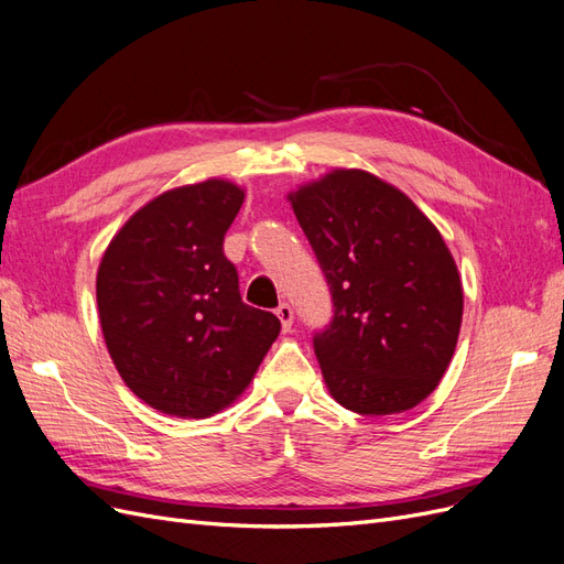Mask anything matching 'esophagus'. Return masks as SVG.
<instances>
[{
	"mask_svg": "<svg viewBox=\"0 0 564 564\" xmlns=\"http://www.w3.org/2000/svg\"><path fill=\"white\" fill-rule=\"evenodd\" d=\"M275 315L280 317V322H282V329H284V332L292 329V324H294V311H292V305H289V303H280V305H278V311H275Z\"/></svg>",
	"mask_w": 564,
	"mask_h": 564,
	"instance_id": "esophagus-1",
	"label": "esophagus"
}]
</instances>
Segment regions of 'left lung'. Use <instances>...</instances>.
I'll use <instances>...</instances> for the list:
<instances>
[{"instance_id": "left-lung-1", "label": "left lung", "mask_w": 564, "mask_h": 564, "mask_svg": "<svg viewBox=\"0 0 564 564\" xmlns=\"http://www.w3.org/2000/svg\"><path fill=\"white\" fill-rule=\"evenodd\" d=\"M289 202L332 292L334 317L313 336L332 398L367 416L416 406L445 377L464 315L442 235L360 169H336Z\"/></svg>"}]
</instances>
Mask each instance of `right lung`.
<instances>
[{
  "mask_svg": "<svg viewBox=\"0 0 564 564\" xmlns=\"http://www.w3.org/2000/svg\"><path fill=\"white\" fill-rule=\"evenodd\" d=\"M242 187L209 178L135 212L98 265L100 329L119 377L145 404L207 419L253 379L280 319L247 305L224 237Z\"/></svg>",
  "mask_w": 564,
  "mask_h": 564,
  "instance_id": "1",
  "label": "right lung"
}]
</instances>
